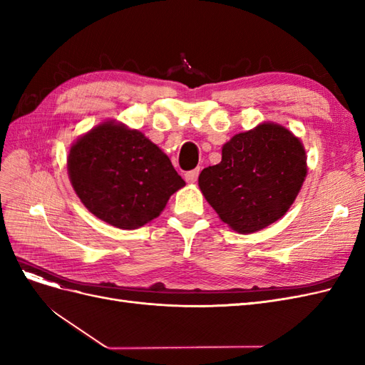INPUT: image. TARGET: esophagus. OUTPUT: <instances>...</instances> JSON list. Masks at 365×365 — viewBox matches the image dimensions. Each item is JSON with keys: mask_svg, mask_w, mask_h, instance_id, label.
<instances>
[{"mask_svg": "<svg viewBox=\"0 0 365 365\" xmlns=\"http://www.w3.org/2000/svg\"><path fill=\"white\" fill-rule=\"evenodd\" d=\"M197 176H200V169H193L190 172H187L184 175V178H185V181L189 182V184H195L197 181Z\"/></svg>", "mask_w": 365, "mask_h": 365, "instance_id": "1", "label": "esophagus"}]
</instances>
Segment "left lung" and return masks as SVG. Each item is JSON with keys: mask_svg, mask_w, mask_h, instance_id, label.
<instances>
[{"mask_svg": "<svg viewBox=\"0 0 365 365\" xmlns=\"http://www.w3.org/2000/svg\"><path fill=\"white\" fill-rule=\"evenodd\" d=\"M306 150L289 129L264 121L222 146V160L205 168L197 184L231 230L256 233L294 204L307 175Z\"/></svg>", "mask_w": 365, "mask_h": 365, "instance_id": "8db88e82", "label": "left lung"}]
</instances>
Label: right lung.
<instances>
[{"mask_svg":"<svg viewBox=\"0 0 365 365\" xmlns=\"http://www.w3.org/2000/svg\"><path fill=\"white\" fill-rule=\"evenodd\" d=\"M67 169L81 202L121 230H135L158 217L169 197L185 185L157 145L115 120L103 121L73 143Z\"/></svg>","mask_w":365,"mask_h":365,"instance_id":"right-lung-1","label":"right lung"}]
</instances>
